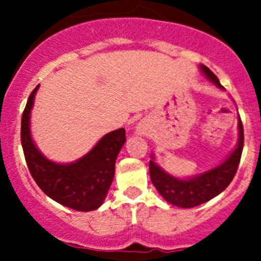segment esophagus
<instances>
[{"label":"esophagus","mask_w":261,"mask_h":261,"mask_svg":"<svg viewBox=\"0 0 261 261\" xmlns=\"http://www.w3.org/2000/svg\"><path fill=\"white\" fill-rule=\"evenodd\" d=\"M140 132H141V133L144 132V129H142V128H140Z\"/></svg>","instance_id":"1"}]
</instances>
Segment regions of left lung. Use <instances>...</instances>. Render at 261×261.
<instances>
[{"mask_svg":"<svg viewBox=\"0 0 261 261\" xmlns=\"http://www.w3.org/2000/svg\"><path fill=\"white\" fill-rule=\"evenodd\" d=\"M200 70L212 84L216 85L218 89L225 90L218 78L206 66L200 65ZM242 150H243V125L238 115V142L234 150L223 162L201 174L188 177H177L165 171L155 162L154 154H151L150 163H149L151 183L168 204L179 208H193L209 201L227 188L238 170Z\"/></svg>","mask_w":261,"mask_h":261,"instance_id":"1","label":"left lung"}]
</instances>
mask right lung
<instances>
[{
	"label": "right lung",
	"mask_w": 261,
	"mask_h": 261,
	"mask_svg": "<svg viewBox=\"0 0 261 261\" xmlns=\"http://www.w3.org/2000/svg\"><path fill=\"white\" fill-rule=\"evenodd\" d=\"M39 86L27 100L20 128L23 153L30 172L40 190L59 204L78 212L95 211L105 202L114 180L117 154L125 142V129L105 135L89 153L74 162L50 161L39 150L31 135V110Z\"/></svg>",
	"instance_id": "obj_1"
}]
</instances>
